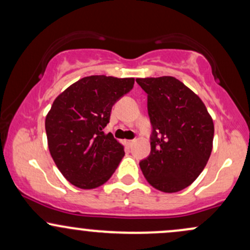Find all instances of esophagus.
<instances>
[{"label": "esophagus", "instance_id": "esophagus-1", "mask_svg": "<svg viewBox=\"0 0 250 250\" xmlns=\"http://www.w3.org/2000/svg\"><path fill=\"white\" fill-rule=\"evenodd\" d=\"M134 143H135V140H127V141H125V145H127L128 147H131Z\"/></svg>", "mask_w": 250, "mask_h": 250}]
</instances>
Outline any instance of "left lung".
<instances>
[{
  "label": "left lung",
  "mask_w": 250,
  "mask_h": 250,
  "mask_svg": "<svg viewBox=\"0 0 250 250\" xmlns=\"http://www.w3.org/2000/svg\"><path fill=\"white\" fill-rule=\"evenodd\" d=\"M147 93L150 154L140 161L146 180L176 193L196 180L213 148L214 123L196 94L173 76L136 79Z\"/></svg>",
  "instance_id": "1"
}]
</instances>
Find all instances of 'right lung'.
Listing matches in <instances>:
<instances>
[{
	"label": "right lung",
	"mask_w": 250,
	"mask_h": 250,
	"mask_svg": "<svg viewBox=\"0 0 250 250\" xmlns=\"http://www.w3.org/2000/svg\"><path fill=\"white\" fill-rule=\"evenodd\" d=\"M134 79L83 77L60 94L45 117L48 147L71 185L93 189L110 179L125 149L103 131L111 108L134 87Z\"/></svg>",
	"instance_id": "obj_1"
}]
</instances>
